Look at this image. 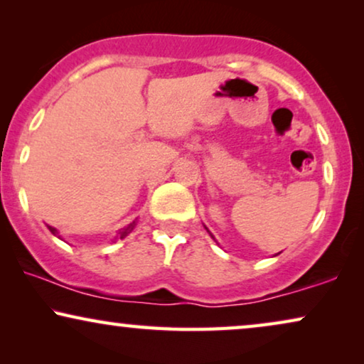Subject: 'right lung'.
<instances>
[{
  "mask_svg": "<svg viewBox=\"0 0 364 364\" xmlns=\"http://www.w3.org/2000/svg\"><path fill=\"white\" fill-rule=\"evenodd\" d=\"M48 228H49V230H51V233H53V235H56V233H58V230H56V228H54V227H51V225H48ZM132 228H134V222L131 223V225H127V227H126V228H124V230L121 232V238H124V237H126V235H127V233L132 230Z\"/></svg>",
  "mask_w": 364,
  "mask_h": 364,
  "instance_id": "add662e5",
  "label": "right lung"
}]
</instances>
